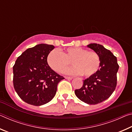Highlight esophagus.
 <instances>
[{"label": "esophagus", "instance_id": "34e87169", "mask_svg": "<svg viewBox=\"0 0 132 132\" xmlns=\"http://www.w3.org/2000/svg\"><path fill=\"white\" fill-rule=\"evenodd\" d=\"M65 79H68V80H72L73 79V77H68V76H66L65 77Z\"/></svg>", "mask_w": 132, "mask_h": 132}]
</instances>
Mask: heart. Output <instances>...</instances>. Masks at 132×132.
<instances>
[{"instance_id": "heart-1", "label": "heart", "mask_w": 132, "mask_h": 132, "mask_svg": "<svg viewBox=\"0 0 132 132\" xmlns=\"http://www.w3.org/2000/svg\"><path fill=\"white\" fill-rule=\"evenodd\" d=\"M49 66L57 72L65 68L71 61L74 66L62 71L68 75H80L89 77L99 70L100 59L95 52L90 51L81 47H69L63 51L53 50L47 56Z\"/></svg>"}]
</instances>
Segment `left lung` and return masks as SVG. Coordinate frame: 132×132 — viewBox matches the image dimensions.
<instances>
[{"label": "left lung", "mask_w": 132, "mask_h": 132, "mask_svg": "<svg viewBox=\"0 0 132 132\" xmlns=\"http://www.w3.org/2000/svg\"><path fill=\"white\" fill-rule=\"evenodd\" d=\"M87 47L99 56L100 64L97 72L83 80L82 87L75 90L78 99L88 104H96L108 99L116 89L119 65L117 58L109 50L97 43Z\"/></svg>", "instance_id": "8db88e82"}]
</instances>
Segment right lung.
<instances>
[{
	"label": "right lung",
	"mask_w": 132,
	"mask_h": 132,
	"mask_svg": "<svg viewBox=\"0 0 132 132\" xmlns=\"http://www.w3.org/2000/svg\"><path fill=\"white\" fill-rule=\"evenodd\" d=\"M53 45L41 43L29 48L16 60L13 67V86L26 103L42 106L55 97L57 86L64 78L48 65L47 56Z\"/></svg>",
	"instance_id": "right-lung-1"
}]
</instances>
